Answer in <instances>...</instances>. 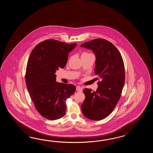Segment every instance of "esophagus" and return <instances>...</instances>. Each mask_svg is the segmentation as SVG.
Segmentation results:
<instances>
[{
    "label": "esophagus",
    "instance_id": "34e87169",
    "mask_svg": "<svg viewBox=\"0 0 153 153\" xmlns=\"http://www.w3.org/2000/svg\"><path fill=\"white\" fill-rule=\"evenodd\" d=\"M76 90L77 91H79V92H82V88L80 86H77L76 88Z\"/></svg>",
    "mask_w": 153,
    "mask_h": 153
}]
</instances>
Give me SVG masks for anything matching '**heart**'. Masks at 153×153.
I'll list each match as a JSON object with an SVG mask.
<instances>
[{"instance_id": "b5f03b06", "label": "heart", "mask_w": 153, "mask_h": 153, "mask_svg": "<svg viewBox=\"0 0 153 153\" xmlns=\"http://www.w3.org/2000/svg\"><path fill=\"white\" fill-rule=\"evenodd\" d=\"M91 55V53H88V52H84L82 54V55Z\"/></svg>"}]
</instances>
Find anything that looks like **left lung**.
I'll return each mask as SVG.
<instances>
[{
  "instance_id": "obj_1",
  "label": "left lung",
  "mask_w": 153,
  "mask_h": 153,
  "mask_svg": "<svg viewBox=\"0 0 153 153\" xmlns=\"http://www.w3.org/2000/svg\"><path fill=\"white\" fill-rule=\"evenodd\" d=\"M80 46L94 52V74L101 79L96 91L87 88L83 90L85 99L81 111L88 119L101 120L111 114L120 98L125 80L124 61L117 48L105 39H94Z\"/></svg>"
}]
</instances>
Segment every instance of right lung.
Here are the masks:
<instances>
[{
  "label": "right lung",
  "mask_w": 153,
  "mask_h": 153,
  "mask_svg": "<svg viewBox=\"0 0 153 153\" xmlns=\"http://www.w3.org/2000/svg\"><path fill=\"white\" fill-rule=\"evenodd\" d=\"M76 45L48 39L36 46L29 56L26 86L36 111L48 120L65 115L66 101L76 90L74 85L56 82L55 74L56 70L65 67L69 53Z\"/></svg>",
  "instance_id": "1"
}]
</instances>
